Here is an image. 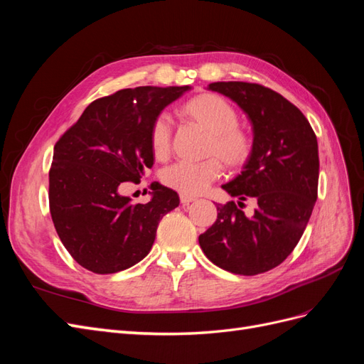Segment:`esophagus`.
Instances as JSON below:
<instances>
[{"instance_id": "34e87169", "label": "esophagus", "mask_w": 364, "mask_h": 364, "mask_svg": "<svg viewBox=\"0 0 364 364\" xmlns=\"http://www.w3.org/2000/svg\"><path fill=\"white\" fill-rule=\"evenodd\" d=\"M196 200V197L193 196H185V194H181V203L182 205H190L191 202Z\"/></svg>"}]
</instances>
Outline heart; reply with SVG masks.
<instances>
[{
  "label": "heart",
  "mask_w": 364,
  "mask_h": 364,
  "mask_svg": "<svg viewBox=\"0 0 364 364\" xmlns=\"http://www.w3.org/2000/svg\"><path fill=\"white\" fill-rule=\"evenodd\" d=\"M183 123L206 134L203 156H214L229 170H238L249 161L253 141L249 132L241 129L235 107L226 98L213 92L197 94L176 107ZM153 156L165 159L171 147V130L167 121L156 118L150 127ZM222 168L215 159L200 164H174L162 173V182L185 196L202 194L215 181Z\"/></svg>",
  "instance_id": "b5f03b06"
}]
</instances>
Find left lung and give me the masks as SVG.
<instances>
[{"label":"left lung","mask_w":364,"mask_h":364,"mask_svg":"<svg viewBox=\"0 0 364 364\" xmlns=\"http://www.w3.org/2000/svg\"><path fill=\"white\" fill-rule=\"evenodd\" d=\"M208 90L230 98L250 119L252 155L222 188L238 205L252 196L257 206L246 216L234 202L218 203L199 245L220 269L253 277L279 266L299 243L317 199V138L299 109L269 87L215 82Z\"/></svg>","instance_id":"8db88e82"}]
</instances>
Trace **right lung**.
Segmentation results:
<instances>
[{"mask_svg":"<svg viewBox=\"0 0 364 364\" xmlns=\"http://www.w3.org/2000/svg\"><path fill=\"white\" fill-rule=\"evenodd\" d=\"M191 86H139L98 98L56 142L50 213L56 232L82 267L98 274L135 266L155 243L161 218L179 196L161 183L147 203L119 194L151 168L150 127Z\"/></svg>","mask_w":364,"mask_h":364,"instance_id":"obj_1","label":"right lung"}]
</instances>
